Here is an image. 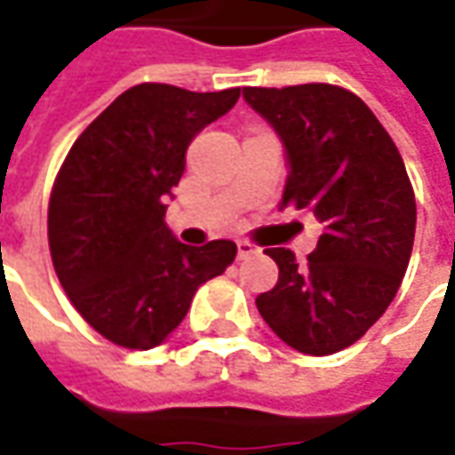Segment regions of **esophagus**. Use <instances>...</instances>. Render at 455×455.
Listing matches in <instances>:
<instances>
[{
	"label": "esophagus",
	"mask_w": 455,
	"mask_h": 455,
	"mask_svg": "<svg viewBox=\"0 0 455 455\" xmlns=\"http://www.w3.org/2000/svg\"><path fill=\"white\" fill-rule=\"evenodd\" d=\"M236 251H239V259H249V257H257L259 249L254 243L249 242H236Z\"/></svg>",
	"instance_id": "esophagus-1"
}]
</instances>
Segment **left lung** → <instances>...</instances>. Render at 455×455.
Masks as SVG:
<instances>
[{"label":"left lung","mask_w":455,"mask_h":455,"mask_svg":"<svg viewBox=\"0 0 455 455\" xmlns=\"http://www.w3.org/2000/svg\"><path fill=\"white\" fill-rule=\"evenodd\" d=\"M246 105L284 146L282 204L309 209L324 231L297 264L290 249H264L279 264L259 315L290 347L332 355L383 317L408 269L415 196L393 138L350 90L324 83L243 87Z\"/></svg>","instance_id":"left-lung-1"}]
</instances>
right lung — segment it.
I'll return each instance as SVG.
<instances>
[{"label": "right lung", "mask_w": 455, "mask_h": 455, "mask_svg": "<svg viewBox=\"0 0 455 455\" xmlns=\"http://www.w3.org/2000/svg\"><path fill=\"white\" fill-rule=\"evenodd\" d=\"M236 100L239 87L135 85L87 125L60 168L47 213L55 272L87 324L120 347L161 345L198 287L236 257L228 239L191 246L165 227L186 148Z\"/></svg>", "instance_id": "obj_1"}]
</instances>
